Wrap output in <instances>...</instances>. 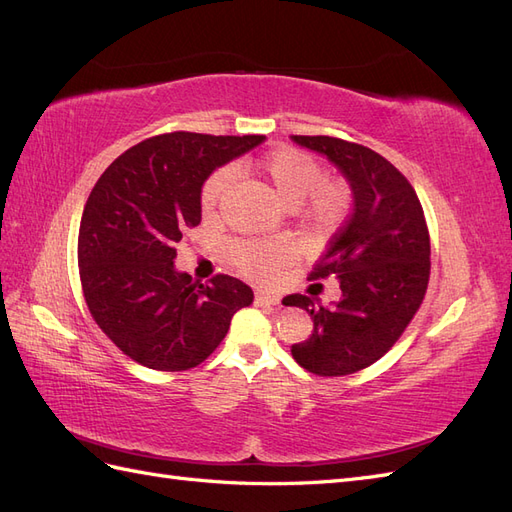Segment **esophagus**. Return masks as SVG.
<instances>
[{
	"label": "esophagus",
	"mask_w": 512,
	"mask_h": 512,
	"mask_svg": "<svg viewBox=\"0 0 512 512\" xmlns=\"http://www.w3.org/2000/svg\"><path fill=\"white\" fill-rule=\"evenodd\" d=\"M254 301H256L258 305H277V303H280V297H277L275 292L256 290V294H254Z\"/></svg>",
	"instance_id": "esophagus-1"
}]
</instances>
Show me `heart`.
<instances>
[{"label":"heart","mask_w":512,"mask_h":512,"mask_svg":"<svg viewBox=\"0 0 512 512\" xmlns=\"http://www.w3.org/2000/svg\"><path fill=\"white\" fill-rule=\"evenodd\" d=\"M252 170L265 179L288 209L297 211L301 226L324 237L344 222L350 209V190L344 181L322 179V164L294 147H277L254 160ZM230 170L220 168L203 183L200 207L211 213L230 185ZM232 262L252 280H273L286 260V247L265 241H239L230 250Z\"/></svg>","instance_id":"1"}]
</instances>
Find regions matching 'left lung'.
I'll return each instance as SVG.
<instances>
[{"label": "left lung", "instance_id": "left-lung-1", "mask_svg": "<svg viewBox=\"0 0 512 512\" xmlns=\"http://www.w3.org/2000/svg\"><path fill=\"white\" fill-rule=\"evenodd\" d=\"M331 160L352 188L348 222L329 241L309 280L337 277L342 297L316 305L288 294L314 320L292 359L316 376H348L376 363L406 331L429 284V230L410 181L369 147L333 136H292Z\"/></svg>", "mask_w": 512, "mask_h": 512}]
</instances>
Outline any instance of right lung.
<instances>
[{
    "instance_id": "obj_1",
    "label": "right lung",
    "mask_w": 512,
    "mask_h": 512,
    "mask_svg": "<svg viewBox=\"0 0 512 512\" xmlns=\"http://www.w3.org/2000/svg\"><path fill=\"white\" fill-rule=\"evenodd\" d=\"M265 136L170 132L134 145L91 190L79 228V273L91 316L132 361L185 371L220 346L254 301L237 277L194 282L175 269L183 230L200 224V190L215 168Z\"/></svg>"
}]
</instances>
